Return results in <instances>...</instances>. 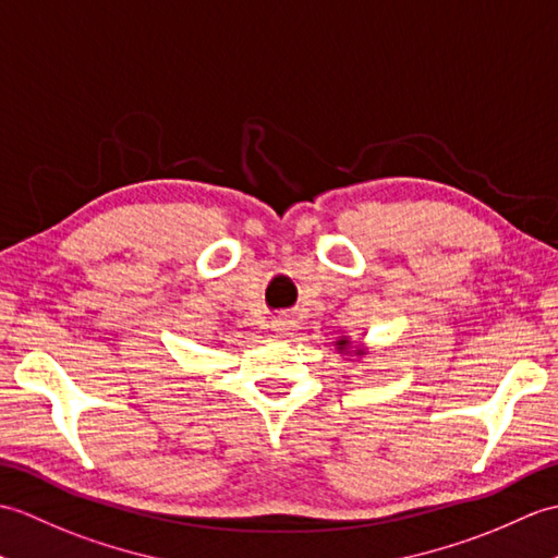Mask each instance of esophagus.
<instances>
[{
	"instance_id": "obj_1",
	"label": "esophagus",
	"mask_w": 558,
	"mask_h": 558,
	"mask_svg": "<svg viewBox=\"0 0 558 558\" xmlns=\"http://www.w3.org/2000/svg\"><path fill=\"white\" fill-rule=\"evenodd\" d=\"M291 327H293V319L291 317H277L275 322H271V331L275 333H289L291 331Z\"/></svg>"
}]
</instances>
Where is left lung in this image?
Here are the masks:
<instances>
[{
	"instance_id": "obj_1",
	"label": "left lung",
	"mask_w": 558,
	"mask_h": 558,
	"mask_svg": "<svg viewBox=\"0 0 558 558\" xmlns=\"http://www.w3.org/2000/svg\"><path fill=\"white\" fill-rule=\"evenodd\" d=\"M345 345H349V339H341V341H337V349H339V351H343Z\"/></svg>"
}]
</instances>
